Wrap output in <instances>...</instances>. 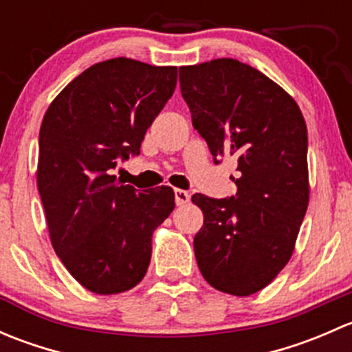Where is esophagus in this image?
Listing matches in <instances>:
<instances>
[{"mask_svg":"<svg viewBox=\"0 0 352 352\" xmlns=\"http://www.w3.org/2000/svg\"><path fill=\"white\" fill-rule=\"evenodd\" d=\"M190 201V194L182 189H175V202L177 206H184Z\"/></svg>","mask_w":352,"mask_h":352,"instance_id":"34e87169","label":"esophagus"}]
</instances>
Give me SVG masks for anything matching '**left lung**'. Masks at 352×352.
<instances>
[{
  "label": "left lung",
  "mask_w": 352,
  "mask_h": 352,
  "mask_svg": "<svg viewBox=\"0 0 352 352\" xmlns=\"http://www.w3.org/2000/svg\"><path fill=\"white\" fill-rule=\"evenodd\" d=\"M180 91L216 163L236 160V194H194L204 225L199 271L223 293L248 296L287 264L308 208V133L291 95L255 67L212 59L179 71Z\"/></svg>",
  "instance_id": "1"
}]
</instances>
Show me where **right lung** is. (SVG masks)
<instances>
[{
  "instance_id": "obj_1",
  "label": "right lung",
  "mask_w": 352,
  "mask_h": 352,
  "mask_svg": "<svg viewBox=\"0 0 352 352\" xmlns=\"http://www.w3.org/2000/svg\"><path fill=\"white\" fill-rule=\"evenodd\" d=\"M175 85V66L109 59L74 78L42 120L37 187L51 243L91 293H124L144 278L155 228L175 208L168 186L140 192L112 175L140 155Z\"/></svg>"
}]
</instances>
